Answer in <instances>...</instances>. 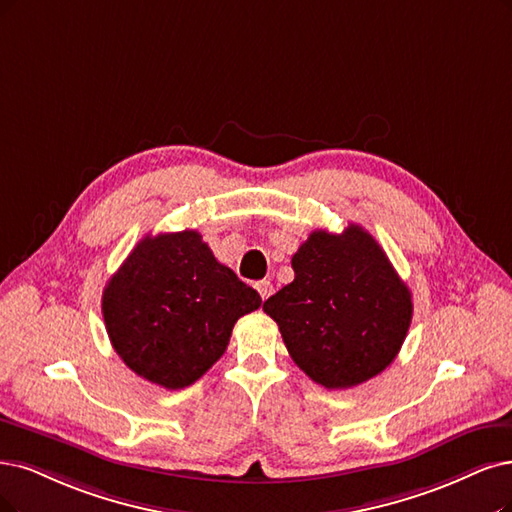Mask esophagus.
Returning a JSON list of instances; mask_svg holds the SVG:
<instances>
[{
  "label": "esophagus",
  "mask_w": 512,
  "mask_h": 512,
  "mask_svg": "<svg viewBox=\"0 0 512 512\" xmlns=\"http://www.w3.org/2000/svg\"><path fill=\"white\" fill-rule=\"evenodd\" d=\"M255 289H257V293L261 295V299H268V297L272 295V291H274L270 280H259L257 285H255Z\"/></svg>",
  "instance_id": "34e87169"
}]
</instances>
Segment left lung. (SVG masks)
Masks as SVG:
<instances>
[{
  "mask_svg": "<svg viewBox=\"0 0 512 512\" xmlns=\"http://www.w3.org/2000/svg\"><path fill=\"white\" fill-rule=\"evenodd\" d=\"M295 280L263 312L276 320L295 365L329 390L363 384L399 354L411 325V291L361 225L316 230L299 246Z\"/></svg>",
  "mask_w": 512,
  "mask_h": 512,
  "instance_id": "left-lung-1",
  "label": "left lung"
}]
</instances>
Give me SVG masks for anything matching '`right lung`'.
I'll use <instances>...</instances> for the list:
<instances>
[{
    "mask_svg": "<svg viewBox=\"0 0 512 512\" xmlns=\"http://www.w3.org/2000/svg\"><path fill=\"white\" fill-rule=\"evenodd\" d=\"M261 306L196 230L145 236L103 291L113 350L137 375L181 390L223 356L236 320Z\"/></svg>",
    "mask_w": 512,
    "mask_h": 512,
    "instance_id": "add662e5",
    "label": "right lung"
}]
</instances>
